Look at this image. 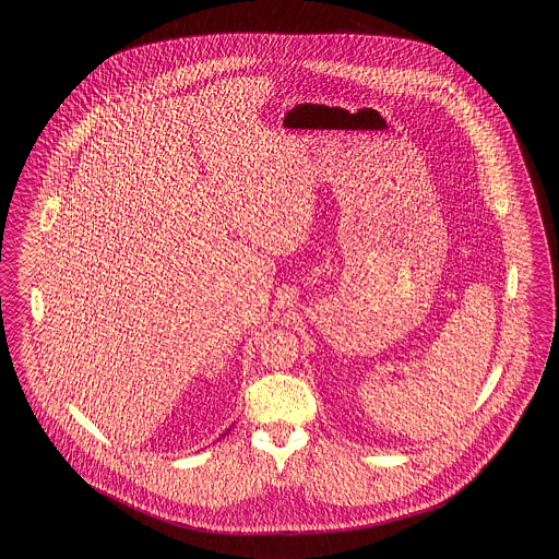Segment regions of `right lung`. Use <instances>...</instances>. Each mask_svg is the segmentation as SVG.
<instances>
[{
    "label": "right lung",
    "mask_w": 559,
    "mask_h": 559,
    "mask_svg": "<svg viewBox=\"0 0 559 559\" xmlns=\"http://www.w3.org/2000/svg\"><path fill=\"white\" fill-rule=\"evenodd\" d=\"M228 431H230V429H226V431H224V433H222V436H226V433H228Z\"/></svg>",
    "instance_id": "add662e5"
}]
</instances>
